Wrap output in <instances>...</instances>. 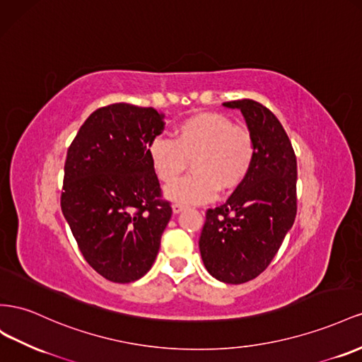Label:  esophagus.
Listing matches in <instances>:
<instances>
[{"instance_id": "34e87169", "label": "esophagus", "mask_w": 362, "mask_h": 362, "mask_svg": "<svg viewBox=\"0 0 362 362\" xmlns=\"http://www.w3.org/2000/svg\"><path fill=\"white\" fill-rule=\"evenodd\" d=\"M184 209H185V207H184L182 204H173V205H172L173 213H181Z\"/></svg>"}]
</instances>
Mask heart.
Instances as JSON below:
<instances>
[{
    "label": "heart",
    "mask_w": 362,
    "mask_h": 362,
    "mask_svg": "<svg viewBox=\"0 0 362 362\" xmlns=\"http://www.w3.org/2000/svg\"><path fill=\"white\" fill-rule=\"evenodd\" d=\"M153 172L171 184L192 159L194 173L165 189L177 204L211 201L218 192L230 193L248 178L256 160V141L250 129L236 126L230 117L201 112L175 128V140L157 136L148 148Z\"/></svg>",
    "instance_id": "b5f03b06"
}]
</instances>
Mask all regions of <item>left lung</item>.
Listing matches in <instances>:
<instances>
[{
    "label": "left lung",
    "instance_id": "8db88e82",
    "mask_svg": "<svg viewBox=\"0 0 362 362\" xmlns=\"http://www.w3.org/2000/svg\"><path fill=\"white\" fill-rule=\"evenodd\" d=\"M239 110L256 141L248 178L226 204L205 213L199 251L205 268L223 283L239 285L268 268L297 214V160L277 117L262 103H223Z\"/></svg>",
    "mask_w": 362,
    "mask_h": 362
}]
</instances>
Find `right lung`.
<instances>
[{
  "mask_svg": "<svg viewBox=\"0 0 362 362\" xmlns=\"http://www.w3.org/2000/svg\"><path fill=\"white\" fill-rule=\"evenodd\" d=\"M163 119L153 108L103 106L66 152L62 213L85 260L114 283L135 281L151 269L172 216L148 153Z\"/></svg>",
  "mask_w": 362,
  "mask_h": 362,
  "instance_id": "obj_1",
  "label": "right lung"
}]
</instances>
